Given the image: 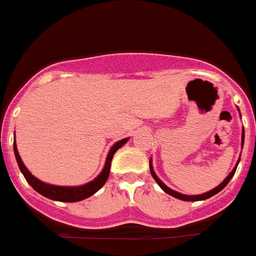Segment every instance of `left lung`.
I'll return each instance as SVG.
<instances>
[{
  "label": "left lung",
  "mask_w": 256,
  "mask_h": 256,
  "mask_svg": "<svg viewBox=\"0 0 256 256\" xmlns=\"http://www.w3.org/2000/svg\"><path fill=\"white\" fill-rule=\"evenodd\" d=\"M238 110H240V109H238ZM240 116H241V113H240ZM244 128H242V138H241V147L242 148H244ZM240 158H241V156H240ZM240 160H241V158H238L237 162H236V166L233 168V170H232L230 173L228 174V177L225 178L224 181L221 182L220 184H218V188H212V190L207 191V192H204V194H199V195H184V194H181V192H178V191L172 190L170 188H168V186H166V184H165L164 182L161 181L160 178L156 176V173H154V166H152V158H150V170H151V174H152V177H154V181L158 182V186H160V188H162L165 192H166V194L172 195V196H174V198H177V199H181V200H184V202H198V200H206V199H208V198L214 196V195H216L218 192H220V191L222 190V188H224L228 184H229V181H230L232 177L234 176V173H236V170H237L238 164H240Z\"/></svg>",
  "instance_id": "1"
}]
</instances>
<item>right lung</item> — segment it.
<instances>
[{
  "label": "right lung",
  "mask_w": 256,
  "mask_h": 256,
  "mask_svg": "<svg viewBox=\"0 0 256 256\" xmlns=\"http://www.w3.org/2000/svg\"><path fill=\"white\" fill-rule=\"evenodd\" d=\"M128 140V138H124L122 140L116 142L112 146L110 150L108 152V156H106V160H105V165L102 170L100 172V174L94 180V181L88 182V184H80V186H57V184H46V182L40 181L38 178H36L35 176L32 174L28 169L26 168V165L23 164L22 158L19 156L18 148H16V143L14 140V154L15 158H16V162H18V166L22 172V174L24 176L26 181L28 182L32 186V188L35 191H38V194H42V196L52 199V200L57 202H66V203H74V202H80L83 199H87L91 195H94L95 192H98L100 188H102L106 182L109 177V172H110V164L112 158H113V154L117 152V150L122 147L124 144H126Z\"/></svg>",
  "instance_id": "right-lung-1"
}]
</instances>
